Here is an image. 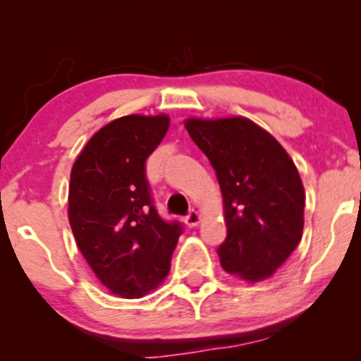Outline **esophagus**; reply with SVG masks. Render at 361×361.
<instances>
[{"instance_id":"obj_1","label":"esophagus","mask_w":361,"mask_h":361,"mask_svg":"<svg viewBox=\"0 0 361 361\" xmlns=\"http://www.w3.org/2000/svg\"><path fill=\"white\" fill-rule=\"evenodd\" d=\"M198 222H200V214H198L197 210L192 209L188 214H186L185 224H186V226H188V227H195Z\"/></svg>"}]
</instances>
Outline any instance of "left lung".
Segmentation results:
<instances>
[{"mask_svg": "<svg viewBox=\"0 0 361 361\" xmlns=\"http://www.w3.org/2000/svg\"><path fill=\"white\" fill-rule=\"evenodd\" d=\"M221 185L227 235L222 268L246 281L268 279L299 244L305 193L283 147L247 118L185 122Z\"/></svg>", "mask_w": 361, "mask_h": 361, "instance_id": "left-lung-1", "label": "left lung"}]
</instances>
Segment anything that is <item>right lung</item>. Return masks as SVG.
Instances as JSON below:
<instances>
[{
	"label": "right lung",
	"mask_w": 361,
	"mask_h": 361,
	"mask_svg": "<svg viewBox=\"0 0 361 361\" xmlns=\"http://www.w3.org/2000/svg\"><path fill=\"white\" fill-rule=\"evenodd\" d=\"M166 115H127L100 128L78 156L69 222L78 247L111 293L139 299L169 273L183 224L154 205L146 161L166 135Z\"/></svg>",
	"instance_id": "right-lung-1"
}]
</instances>
